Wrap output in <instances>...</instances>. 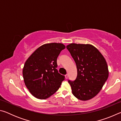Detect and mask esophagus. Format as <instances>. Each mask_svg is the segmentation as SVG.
Segmentation results:
<instances>
[{
	"label": "esophagus",
	"mask_w": 121,
	"mask_h": 121,
	"mask_svg": "<svg viewBox=\"0 0 121 121\" xmlns=\"http://www.w3.org/2000/svg\"><path fill=\"white\" fill-rule=\"evenodd\" d=\"M65 78L66 79H67L68 78V74H66L65 75Z\"/></svg>",
	"instance_id": "esophagus-1"
}]
</instances>
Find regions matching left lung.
<instances>
[{"instance_id":"left-lung-1","label":"left lung","mask_w":121,"mask_h":121,"mask_svg":"<svg viewBox=\"0 0 121 121\" xmlns=\"http://www.w3.org/2000/svg\"><path fill=\"white\" fill-rule=\"evenodd\" d=\"M66 48L77 69L75 80H68L73 95L83 101L91 99L99 92L108 77L105 59L97 48L90 44L72 43Z\"/></svg>"}]
</instances>
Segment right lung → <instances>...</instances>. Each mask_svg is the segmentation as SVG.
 <instances>
[{"mask_svg":"<svg viewBox=\"0 0 121 121\" xmlns=\"http://www.w3.org/2000/svg\"><path fill=\"white\" fill-rule=\"evenodd\" d=\"M65 46L61 43L46 44L38 48L24 65L25 85L32 95L47 99L56 93L65 77L56 69L57 58Z\"/></svg>","mask_w":121,"mask_h":121,"instance_id":"1","label":"right lung"}]
</instances>
